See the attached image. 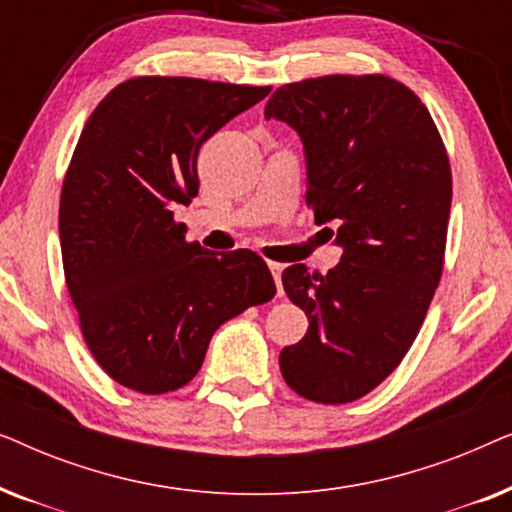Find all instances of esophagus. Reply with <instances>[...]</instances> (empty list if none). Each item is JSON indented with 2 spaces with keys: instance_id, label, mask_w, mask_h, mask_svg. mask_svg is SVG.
Instances as JSON below:
<instances>
[{
  "instance_id": "obj_1",
  "label": "esophagus",
  "mask_w": 512,
  "mask_h": 512,
  "mask_svg": "<svg viewBox=\"0 0 512 512\" xmlns=\"http://www.w3.org/2000/svg\"><path fill=\"white\" fill-rule=\"evenodd\" d=\"M270 265V272H272V277H275V284H277V296H284V286H282V270H284V265L282 263H268Z\"/></svg>"
}]
</instances>
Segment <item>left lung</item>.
Wrapping results in <instances>:
<instances>
[{
    "mask_svg": "<svg viewBox=\"0 0 512 512\" xmlns=\"http://www.w3.org/2000/svg\"><path fill=\"white\" fill-rule=\"evenodd\" d=\"M265 118L298 132L305 200L314 221L338 226L342 247L328 275L303 263L284 270L286 296L310 326L282 349L279 368L314 403L356 401L408 354L443 275L452 205L445 144L419 97L382 74L286 83Z\"/></svg>",
    "mask_w": 512,
    "mask_h": 512,
    "instance_id": "1",
    "label": "left lung"
}]
</instances>
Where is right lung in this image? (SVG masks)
<instances>
[{
  "label": "right lung",
  "mask_w": 512,
  "mask_h": 512,
  "mask_svg": "<svg viewBox=\"0 0 512 512\" xmlns=\"http://www.w3.org/2000/svg\"><path fill=\"white\" fill-rule=\"evenodd\" d=\"M268 86L139 76L90 114L60 195V249L81 333L104 373L139 394L198 375L223 321L275 296L249 249L186 242L177 205L198 195V153Z\"/></svg>",
  "instance_id": "obj_1"
}]
</instances>
